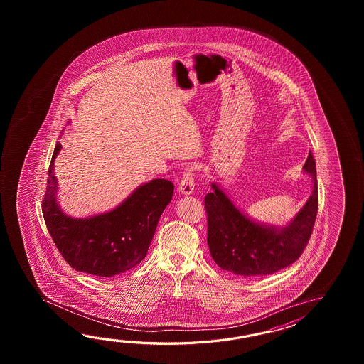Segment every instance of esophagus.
<instances>
[{"mask_svg": "<svg viewBox=\"0 0 364 364\" xmlns=\"http://www.w3.org/2000/svg\"><path fill=\"white\" fill-rule=\"evenodd\" d=\"M193 187H195V183H193V166H190V168L186 169L183 176H182V179L179 182L178 191L182 195H191L193 193Z\"/></svg>", "mask_w": 364, "mask_h": 364, "instance_id": "esophagus-1", "label": "esophagus"}]
</instances>
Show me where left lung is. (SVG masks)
Segmentation results:
<instances>
[{
	"instance_id": "8db88e82",
	"label": "left lung",
	"mask_w": 364,
	"mask_h": 364,
	"mask_svg": "<svg viewBox=\"0 0 364 364\" xmlns=\"http://www.w3.org/2000/svg\"><path fill=\"white\" fill-rule=\"evenodd\" d=\"M303 173L312 179L306 204L287 225L264 224L240 210L224 190L212 183L204 204L208 217L210 256L225 271L238 276H263L287 268L302 255L316 220V164L309 152Z\"/></svg>"
}]
</instances>
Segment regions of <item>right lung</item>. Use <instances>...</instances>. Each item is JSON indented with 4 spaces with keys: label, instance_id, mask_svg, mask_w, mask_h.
Segmentation results:
<instances>
[{
    "label": "right lung",
    "instance_id": "obj_1",
    "mask_svg": "<svg viewBox=\"0 0 364 364\" xmlns=\"http://www.w3.org/2000/svg\"><path fill=\"white\" fill-rule=\"evenodd\" d=\"M61 148L57 141L43 201V216L58 251L74 269L93 276L113 277L132 269L147 256L174 185L168 179H152L136 187L116 208L75 218L66 215L57 201L55 160Z\"/></svg>",
    "mask_w": 364,
    "mask_h": 364
}]
</instances>
